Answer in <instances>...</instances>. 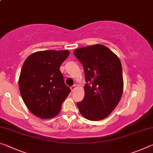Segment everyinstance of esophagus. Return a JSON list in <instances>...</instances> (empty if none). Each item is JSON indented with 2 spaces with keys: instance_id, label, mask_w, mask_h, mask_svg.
Listing matches in <instances>:
<instances>
[{
  "instance_id": "esophagus-1",
  "label": "esophagus",
  "mask_w": 153,
  "mask_h": 153,
  "mask_svg": "<svg viewBox=\"0 0 153 153\" xmlns=\"http://www.w3.org/2000/svg\"><path fill=\"white\" fill-rule=\"evenodd\" d=\"M76 88V85H74V86H71V91L73 92V91H74V90Z\"/></svg>"
}]
</instances>
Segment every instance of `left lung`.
I'll return each instance as SVG.
<instances>
[{"mask_svg":"<svg viewBox=\"0 0 153 153\" xmlns=\"http://www.w3.org/2000/svg\"><path fill=\"white\" fill-rule=\"evenodd\" d=\"M74 54L84 67L86 82L84 99L77 102L79 112L87 120H103L113 111L122 95L120 59L102 45L77 48Z\"/></svg>","mask_w":153,"mask_h":153,"instance_id":"8db88e82","label":"left lung"}]
</instances>
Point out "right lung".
<instances>
[{
	"instance_id": "add662e5",
	"label": "right lung",
	"mask_w": 153,
	"mask_h": 153,
	"mask_svg": "<svg viewBox=\"0 0 153 153\" xmlns=\"http://www.w3.org/2000/svg\"><path fill=\"white\" fill-rule=\"evenodd\" d=\"M68 51L36 52L25 59L21 70L19 88L28 109L42 119L55 117L71 90L60 71Z\"/></svg>"
}]
</instances>
